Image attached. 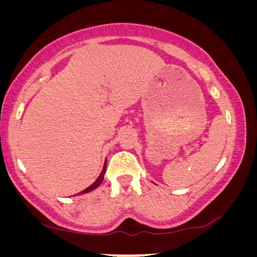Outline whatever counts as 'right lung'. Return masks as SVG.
Here are the masks:
<instances>
[{
	"label": "right lung",
	"mask_w": 257,
	"mask_h": 257,
	"mask_svg": "<svg viewBox=\"0 0 257 257\" xmlns=\"http://www.w3.org/2000/svg\"><path fill=\"white\" fill-rule=\"evenodd\" d=\"M105 172H106V160H105V164H104L103 171H101V173H100L99 177L97 178V180L94 181L92 185L89 186V187L84 189V191L80 192L79 194H85V193H89V192H91V191H93V189H96V188L98 187V186H99V185L101 184V182H103V180H104V174H105Z\"/></svg>",
	"instance_id": "add662e5"
}]
</instances>
